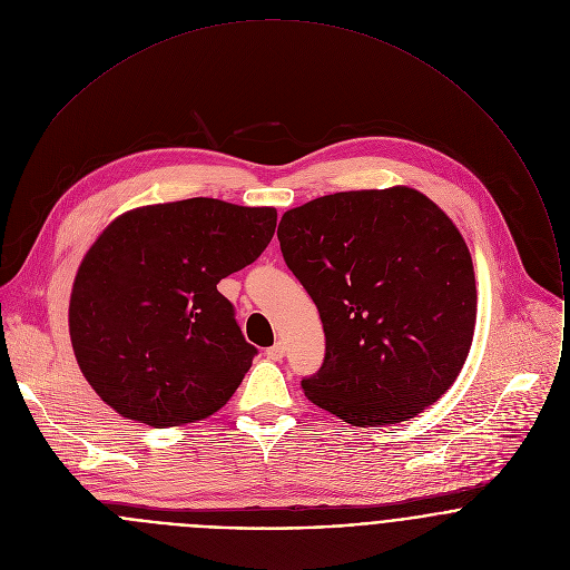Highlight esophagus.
<instances>
[{
	"label": "esophagus",
	"mask_w": 570,
	"mask_h": 570,
	"mask_svg": "<svg viewBox=\"0 0 570 570\" xmlns=\"http://www.w3.org/2000/svg\"><path fill=\"white\" fill-rule=\"evenodd\" d=\"M265 355H267L269 360H274V362L283 360V357H285V344H283V342H276L274 346H269V348L265 351Z\"/></svg>",
	"instance_id": "1"
}]
</instances>
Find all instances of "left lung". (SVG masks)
<instances>
[{
    "instance_id": "1",
    "label": "left lung",
    "mask_w": 570,
    "mask_h": 570,
    "mask_svg": "<svg viewBox=\"0 0 570 570\" xmlns=\"http://www.w3.org/2000/svg\"><path fill=\"white\" fill-rule=\"evenodd\" d=\"M278 242L325 326L301 382L316 406L380 428L432 406L459 377L476 325L470 249L423 193L325 195L283 215Z\"/></svg>"
}]
</instances>
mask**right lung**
Returning <instances> with one entry per match:
<instances>
[{
    "label": "right lung",
    "instance_id": "add662e5",
    "mask_svg": "<svg viewBox=\"0 0 570 570\" xmlns=\"http://www.w3.org/2000/svg\"><path fill=\"white\" fill-rule=\"evenodd\" d=\"M274 228V208L193 197L129 210L102 230L75 278L70 337L107 406L154 428L226 406L256 348L217 283L254 263Z\"/></svg>",
    "mask_w": 570,
    "mask_h": 570
}]
</instances>
